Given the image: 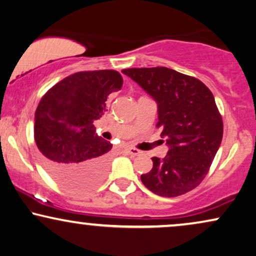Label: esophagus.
Masks as SVG:
<instances>
[{"label":"esophagus","instance_id":"esophagus-1","mask_svg":"<svg viewBox=\"0 0 256 256\" xmlns=\"http://www.w3.org/2000/svg\"><path fill=\"white\" fill-rule=\"evenodd\" d=\"M126 150H127V152L132 156H138V155H141V154H142L141 152H140V150L135 149V148H127Z\"/></svg>","mask_w":256,"mask_h":256}]
</instances>
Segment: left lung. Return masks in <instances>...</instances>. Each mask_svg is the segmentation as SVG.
I'll list each match as a JSON object with an SVG mask.
<instances>
[{"label":"left lung","mask_w":256,"mask_h":256,"mask_svg":"<svg viewBox=\"0 0 256 256\" xmlns=\"http://www.w3.org/2000/svg\"><path fill=\"white\" fill-rule=\"evenodd\" d=\"M157 104L160 136L169 146L152 157L142 183L162 197H176L198 186L208 172L222 140V120L214 96L200 80L168 68L122 70Z\"/></svg>","instance_id":"left-lung-1"}]
</instances>
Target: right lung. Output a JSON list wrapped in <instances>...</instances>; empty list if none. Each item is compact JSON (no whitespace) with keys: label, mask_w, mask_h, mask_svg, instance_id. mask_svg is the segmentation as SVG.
<instances>
[{"label":"right lung","mask_w":256,"mask_h":256,"mask_svg":"<svg viewBox=\"0 0 256 256\" xmlns=\"http://www.w3.org/2000/svg\"><path fill=\"white\" fill-rule=\"evenodd\" d=\"M122 84L113 70L78 72L42 98L34 113V141L44 168L62 188L84 191L106 176L112 143L96 134L93 122Z\"/></svg>","instance_id":"add662e5"}]
</instances>
